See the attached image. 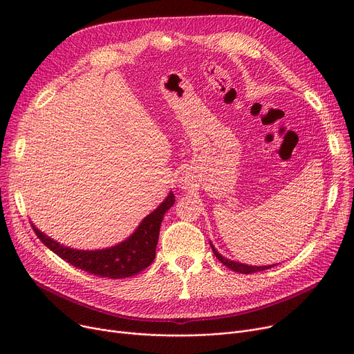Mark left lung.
<instances>
[{
	"label": "left lung",
	"instance_id": "left-lung-1",
	"mask_svg": "<svg viewBox=\"0 0 354 354\" xmlns=\"http://www.w3.org/2000/svg\"><path fill=\"white\" fill-rule=\"evenodd\" d=\"M212 247V245H211ZM212 251L215 254V257L219 259V261L224 264L225 267H228L230 270L235 271V272H239V274H252V272H257V271H264V270H268L271 268V266H266V267H254V266H245V264H239V263H235V261H230V259H227L225 257H222L219 252H216V250L212 247ZM274 267V266H272Z\"/></svg>",
	"mask_w": 354,
	"mask_h": 354
}]
</instances>
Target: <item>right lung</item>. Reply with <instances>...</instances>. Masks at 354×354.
<instances>
[{
	"label": "right lung",
	"instance_id": "1",
	"mask_svg": "<svg viewBox=\"0 0 354 354\" xmlns=\"http://www.w3.org/2000/svg\"><path fill=\"white\" fill-rule=\"evenodd\" d=\"M174 203L175 196L171 192L152 214L140 222L135 234L124 243L99 251H77L63 247L32 224L31 227L46 247L76 268L100 277L126 278L140 272L153 263L162 219Z\"/></svg>",
	"mask_w": 354,
	"mask_h": 354
}]
</instances>
